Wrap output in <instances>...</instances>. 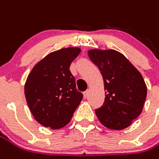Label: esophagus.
<instances>
[{"mask_svg":"<svg viewBox=\"0 0 159 159\" xmlns=\"http://www.w3.org/2000/svg\"><path fill=\"white\" fill-rule=\"evenodd\" d=\"M89 94V89H87L86 91H84V92H83V96H84V98H87Z\"/></svg>","mask_w":159,"mask_h":159,"instance_id":"34e87169","label":"esophagus"}]
</instances>
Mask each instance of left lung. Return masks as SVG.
<instances>
[{"instance_id": "obj_1", "label": "left lung", "mask_w": 159, "mask_h": 159, "mask_svg": "<svg viewBox=\"0 0 159 159\" xmlns=\"http://www.w3.org/2000/svg\"><path fill=\"white\" fill-rule=\"evenodd\" d=\"M88 54L100 70L106 90L104 103L95 114L107 128L125 129L143 110L147 95L145 80L134 64L115 50L92 49Z\"/></svg>"}]
</instances>
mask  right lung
Masks as SVG:
<instances>
[{"label": "right lung", "instance_id": "1", "mask_svg": "<svg viewBox=\"0 0 159 159\" xmlns=\"http://www.w3.org/2000/svg\"><path fill=\"white\" fill-rule=\"evenodd\" d=\"M79 47L49 53L34 65L25 83V96L34 119L51 129H60L70 121L83 94L76 89L70 70Z\"/></svg>", "mask_w": 159, "mask_h": 159}]
</instances>
